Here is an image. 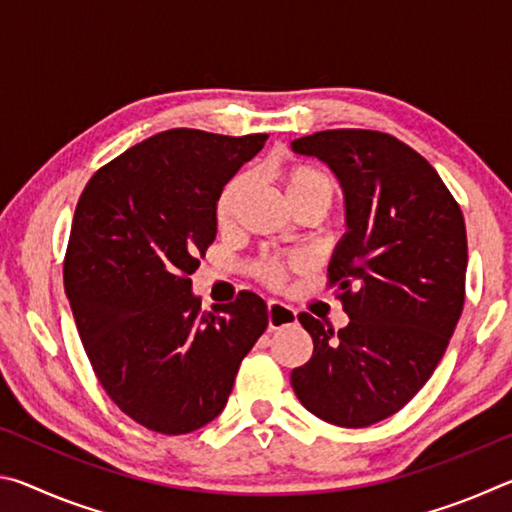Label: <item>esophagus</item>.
Returning a JSON list of instances; mask_svg holds the SVG:
<instances>
[{
    "mask_svg": "<svg viewBox=\"0 0 512 512\" xmlns=\"http://www.w3.org/2000/svg\"><path fill=\"white\" fill-rule=\"evenodd\" d=\"M266 314H268V327L271 329H282V327L298 323L296 309L284 305V302H277V300H268Z\"/></svg>",
    "mask_w": 512,
    "mask_h": 512,
    "instance_id": "34e87169",
    "label": "esophagus"
}]
</instances>
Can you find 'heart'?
<instances>
[{"instance_id":"heart-1","label":"heart","mask_w":512,"mask_h":512,"mask_svg":"<svg viewBox=\"0 0 512 512\" xmlns=\"http://www.w3.org/2000/svg\"><path fill=\"white\" fill-rule=\"evenodd\" d=\"M280 183L284 187V194L291 201L293 207L307 205V203H320L329 210V205L336 198V183L325 169H320L318 164L293 160L287 162L280 169ZM250 185V178L246 173H235V176L225 180L221 185L219 194L214 198V221L221 230L230 228L235 221L237 207L241 203V196L246 194ZM305 266L302 257L291 259H259L255 264V275L262 280L266 287L280 289L287 275L291 271H300Z\"/></svg>"}]
</instances>
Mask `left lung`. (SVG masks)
Masks as SVG:
<instances>
[{
    "mask_svg": "<svg viewBox=\"0 0 512 512\" xmlns=\"http://www.w3.org/2000/svg\"><path fill=\"white\" fill-rule=\"evenodd\" d=\"M323 160L345 194V232L327 266L350 323L309 314L311 359L291 372L316 418L361 429L402 409L443 359L465 302L463 212L418 151L379 131L336 128L291 142Z\"/></svg>",
    "mask_w": 512,
    "mask_h": 512,
    "instance_id": "1",
    "label": "left lung"
}]
</instances>
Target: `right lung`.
Returning a JSON list of instances; mask_svg holds the SVG:
<instances>
[{
    "label": "right lung",
    "mask_w": 512,
    "mask_h": 512,
    "mask_svg": "<svg viewBox=\"0 0 512 512\" xmlns=\"http://www.w3.org/2000/svg\"><path fill=\"white\" fill-rule=\"evenodd\" d=\"M266 137L158 133L101 167L76 203L69 307L103 391L146 429L180 436L212 422L268 325L253 291L203 314L189 280L216 237V194Z\"/></svg>",
    "instance_id": "add662e5"
}]
</instances>
